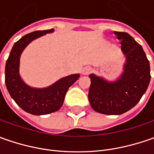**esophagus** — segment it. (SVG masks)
Instances as JSON below:
<instances>
[{
  "label": "esophagus",
  "mask_w": 154,
  "mask_h": 154,
  "mask_svg": "<svg viewBox=\"0 0 154 154\" xmlns=\"http://www.w3.org/2000/svg\"><path fill=\"white\" fill-rule=\"evenodd\" d=\"M92 72V68H90V67H86V68H83V70H82V74H89L90 73Z\"/></svg>",
  "instance_id": "esophagus-1"
}]
</instances>
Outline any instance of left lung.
Masks as SVG:
<instances>
[{
	"mask_svg": "<svg viewBox=\"0 0 154 154\" xmlns=\"http://www.w3.org/2000/svg\"><path fill=\"white\" fill-rule=\"evenodd\" d=\"M121 40L126 64L121 78L107 82L90 74L88 98L92 109L105 115H121L135 106L145 93L151 79L150 65L142 47L127 32H114Z\"/></svg>",
	"mask_w": 154,
	"mask_h": 154,
	"instance_id": "left-lung-1",
	"label": "left lung"
}]
</instances>
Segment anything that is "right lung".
<instances>
[{"mask_svg": "<svg viewBox=\"0 0 154 154\" xmlns=\"http://www.w3.org/2000/svg\"><path fill=\"white\" fill-rule=\"evenodd\" d=\"M53 31H38L22 37L14 44L6 63L5 83L10 96L21 109L32 115H46L58 110L62 107L68 88L80 77L79 74H72L42 89L32 88L21 80L19 66L22 51L32 40Z\"/></svg>", "mask_w": 154, "mask_h": 154, "instance_id": "right-lung-1", "label": "right lung"}]
</instances>
